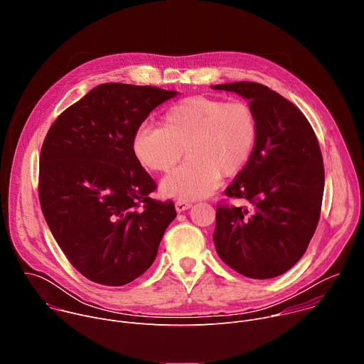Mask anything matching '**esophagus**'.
I'll list each match as a JSON object with an SVG mask.
<instances>
[{
    "instance_id": "1",
    "label": "esophagus",
    "mask_w": 364,
    "mask_h": 364,
    "mask_svg": "<svg viewBox=\"0 0 364 364\" xmlns=\"http://www.w3.org/2000/svg\"><path fill=\"white\" fill-rule=\"evenodd\" d=\"M191 207V203L190 201H184V200H177L176 201V210L178 212V213H181V212H184V210H188Z\"/></svg>"
}]
</instances>
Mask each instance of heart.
<instances>
[{
	"instance_id": "obj_1",
	"label": "heart",
	"mask_w": 364,
	"mask_h": 364,
	"mask_svg": "<svg viewBox=\"0 0 364 364\" xmlns=\"http://www.w3.org/2000/svg\"><path fill=\"white\" fill-rule=\"evenodd\" d=\"M257 118L243 100L190 96L164 114L161 127H142L132 138L138 163L155 173H168L163 193L183 200L209 196L220 177H233L249 163L257 141Z\"/></svg>"
}]
</instances>
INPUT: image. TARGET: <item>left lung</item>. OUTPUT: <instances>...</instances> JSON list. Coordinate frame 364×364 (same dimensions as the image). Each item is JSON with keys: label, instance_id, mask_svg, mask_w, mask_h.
<instances>
[{"label": "left lung", "instance_id": "left-lung-1", "mask_svg": "<svg viewBox=\"0 0 364 364\" xmlns=\"http://www.w3.org/2000/svg\"><path fill=\"white\" fill-rule=\"evenodd\" d=\"M212 87L246 97L259 127L249 163L225 190L228 197L247 200L252 209L219 204L215 246L236 272L275 278L302 257L320 220L324 164L318 139L294 103L265 85Z\"/></svg>", "mask_w": 364, "mask_h": 364}]
</instances>
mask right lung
<instances>
[{
    "label": "right lung",
    "mask_w": 364,
    "mask_h": 364,
    "mask_svg": "<svg viewBox=\"0 0 364 364\" xmlns=\"http://www.w3.org/2000/svg\"><path fill=\"white\" fill-rule=\"evenodd\" d=\"M177 92L103 83L50 127L40 152L38 198L44 219L70 264L87 279L121 287L155 261L176 219L132 152L152 109Z\"/></svg>",
    "instance_id": "1"
}]
</instances>
